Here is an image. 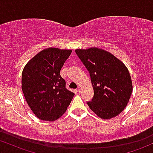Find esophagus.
I'll return each mask as SVG.
<instances>
[{"label": "esophagus", "mask_w": 153, "mask_h": 153, "mask_svg": "<svg viewBox=\"0 0 153 153\" xmlns=\"http://www.w3.org/2000/svg\"><path fill=\"white\" fill-rule=\"evenodd\" d=\"M76 92H78V93H80V92H81V88H80V87H78V88L76 89Z\"/></svg>", "instance_id": "1"}]
</instances>
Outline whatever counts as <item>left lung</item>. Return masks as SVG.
Returning <instances> with one entry per match:
<instances>
[{
  "mask_svg": "<svg viewBox=\"0 0 153 153\" xmlns=\"http://www.w3.org/2000/svg\"><path fill=\"white\" fill-rule=\"evenodd\" d=\"M90 73L94 90L90 108L99 117L108 119L118 116L128 102L132 92L127 68L107 51L92 48L75 51Z\"/></svg>",
  "mask_w": 153,
  "mask_h": 153,
  "instance_id": "1",
  "label": "left lung"
}]
</instances>
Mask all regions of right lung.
Segmentation results:
<instances>
[{
    "instance_id": "1",
    "label": "right lung",
    "mask_w": 153,
    "mask_h": 153,
    "mask_svg": "<svg viewBox=\"0 0 153 153\" xmlns=\"http://www.w3.org/2000/svg\"><path fill=\"white\" fill-rule=\"evenodd\" d=\"M71 50H43L26 65L22 89L32 112L43 121H53L64 114L74 93L67 90L60 74Z\"/></svg>"
}]
</instances>
